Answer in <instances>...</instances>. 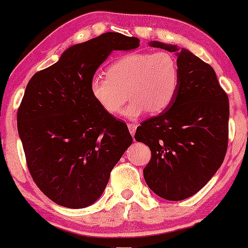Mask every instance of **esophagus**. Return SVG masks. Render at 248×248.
Here are the masks:
<instances>
[{
    "mask_svg": "<svg viewBox=\"0 0 248 248\" xmlns=\"http://www.w3.org/2000/svg\"><path fill=\"white\" fill-rule=\"evenodd\" d=\"M127 126H128V131H130V133L132 134V137H133L134 133H135V131H137V125H135V124H128Z\"/></svg>",
    "mask_w": 248,
    "mask_h": 248,
    "instance_id": "34e87169",
    "label": "esophagus"
}]
</instances>
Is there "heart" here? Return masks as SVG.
Masks as SVG:
<instances>
[{
  "label": "heart",
  "instance_id": "b5f03b06",
  "mask_svg": "<svg viewBox=\"0 0 248 248\" xmlns=\"http://www.w3.org/2000/svg\"><path fill=\"white\" fill-rule=\"evenodd\" d=\"M181 86L178 61L169 52H137L125 54L106 70V77L91 78L93 100L111 116L123 111L124 117L137 120L144 113L158 115L167 109Z\"/></svg>",
  "mask_w": 248,
  "mask_h": 248
}]
</instances>
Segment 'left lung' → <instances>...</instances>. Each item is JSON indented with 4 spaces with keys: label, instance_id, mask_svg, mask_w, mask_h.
<instances>
[{
    "label": "left lung",
    "instance_id": "1",
    "mask_svg": "<svg viewBox=\"0 0 248 248\" xmlns=\"http://www.w3.org/2000/svg\"><path fill=\"white\" fill-rule=\"evenodd\" d=\"M149 45L176 53L181 86L170 106L141 123L134 138L151 150L143 169L147 185L162 199L182 201L198 193L225 159L228 96L215 70L189 50L160 42Z\"/></svg>",
    "mask_w": 248,
    "mask_h": 248
}]
</instances>
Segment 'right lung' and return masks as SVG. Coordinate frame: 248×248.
I'll use <instances>...</instances> for the list:
<instances>
[{
  "label": "right lung",
  "instance_id": "obj_1",
  "mask_svg": "<svg viewBox=\"0 0 248 248\" xmlns=\"http://www.w3.org/2000/svg\"><path fill=\"white\" fill-rule=\"evenodd\" d=\"M139 45L135 37L103 33L69 47L27 84L16 114L19 137L33 182L56 204L81 209L96 202L132 144L126 124L93 100L89 83L113 50Z\"/></svg>",
  "mask_w": 248,
  "mask_h": 248
}]
</instances>
